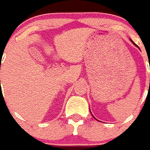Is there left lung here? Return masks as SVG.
<instances>
[{"label":"left lung","mask_w":150,"mask_h":150,"mask_svg":"<svg viewBox=\"0 0 150 150\" xmlns=\"http://www.w3.org/2000/svg\"><path fill=\"white\" fill-rule=\"evenodd\" d=\"M130 41H131V42H133V45H134V46H137V47H138V48H139V46H137V44H136V43H134V42H133V40H130ZM90 112H91V110H90ZM91 115H92V114H91ZM92 117H94V116L92 115Z\"/></svg>","instance_id":"left-lung-1"}]
</instances>
